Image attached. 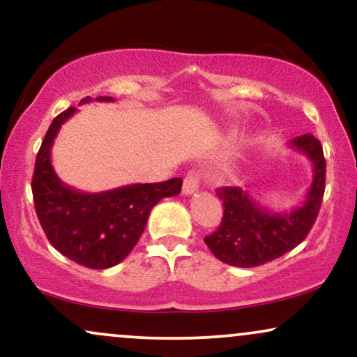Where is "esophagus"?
Segmentation results:
<instances>
[{"instance_id": "1", "label": "esophagus", "mask_w": 357, "mask_h": 357, "mask_svg": "<svg viewBox=\"0 0 357 357\" xmlns=\"http://www.w3.org/2000/svg\"><path fill=\"white\" fill-rule=\"evenodd\" d=\"M199 188V176L196 171H191V173H188L186 178H184V183H183V192L186 196L192 195V192L198 191Z\"/></svg>"}]
</instances>
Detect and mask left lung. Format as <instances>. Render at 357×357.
Listing matches in <instances>:
<instances>
[{
	"mask_svg": "<svg viewBox=\"0 0 357 357\" xmlns=\"http://www.w3.org/2000/svg\"><path fill=\"white\" fill-rule=\"evenodd\" d=\"M290 144L312 162L305 199L290 211H270L241 188H221L216 195L223 202V218L218 230L204 238L218 260L233 267H258L296 248L310 231L326 188V159L312 134L292 139Z\"/></svg>",
	"mask_w": 357,
	"mask_h": 357,
	"instance_id": "1",
	"label": "left lung"
}]
</instances>
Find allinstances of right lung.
<instances>
[{
    "mask_svg": "<svg viewBox=\"0 0 357 357\" xmlns=\"http://www.w3.org/2000/svg\"><path fill=\"white\" fill-rule=\"evenodd\" d=\"M90 100L85 97L80 104ZM97 100L114 102V97ZM75 112L77 107H70L53 119L36 155L31 181L35 210L48 241L61 255L87 268H109L132 252L154 204L179 195L183 179L127 184L102 192L67 186L52 166V146L61 124Z\"/></svg>",
    "mask_w": 357,
    "mask_h": 357,
    "instance_id": "add662e5",
    "label": "right lung"
}]
</instances>
